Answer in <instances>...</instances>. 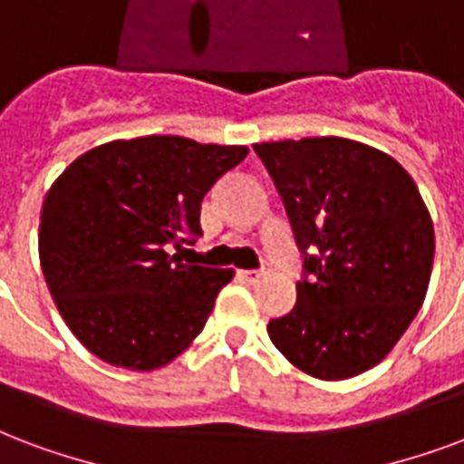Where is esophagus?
<instances>
[{
	"label": "esophagus",
	"mask_w": 464,
	"mask_h": 464,
	"mask_svg": "<svg viewBox=\"0 0 464 464\" xmlns=\"http://www.w3.org/2000/svg\"><path fill=\"white\" fill-rule=\"evenodd\" d=\"M239 278L246 284H256L259 278H264V271H239Z\"/></svg>",
	"instance_id": "1"
}]
</instances>
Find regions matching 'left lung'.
<instances>
[{
	"mask_svg": "<svg viewBox=\"0 0 464 464\" xmlns=\"http://www.w3.org/2000/svg\"><path fill=\"white\" fill-rule=\"evenodd\" d=\"M254 151L284 198L308 274L294 311L269 320L271 343L311 377H357L384 360L423 305L430 212L401 163L374 146L313 137Z\"/></svg>",
	"mask_w": 464,
	"mask_h": 464,
	"instance_id": "8db88e82",
	"label": "left lung"
}]
</instances>
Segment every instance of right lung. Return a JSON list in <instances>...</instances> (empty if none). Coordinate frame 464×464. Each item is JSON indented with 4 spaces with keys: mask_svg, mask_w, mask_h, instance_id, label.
<instances>
[{
    "mask_svg": "<svg viewBox=\"0 0 464 464\" xmlns=\"http://www.w3.org/2000/svg\"><path fill=\"white\" fill-rule=\"evenodd\" d=\"M246 153L186 137L117 139L78 156L48 188L41 269L65 325L95 357L151 372L200 335L235 271L188 266L169 246L203 235L205 193Z\"/></svg>",
    "mask_w": 464,
    "mask_h": 464,
    "instance_id": "right-lung-1",
    "label": "right lung"
}]
</instances>
